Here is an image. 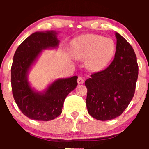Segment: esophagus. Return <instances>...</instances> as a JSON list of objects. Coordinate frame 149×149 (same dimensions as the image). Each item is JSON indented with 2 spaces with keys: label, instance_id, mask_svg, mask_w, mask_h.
<instances>
[{
  "label": "esophagus",
  "instance_id": "1",
  "mask_svg": "<svg viewBox=\"0 0 149 149\" xmlns=\"http://www.w3.org/2000/svg\"><path fill=\"white\" fill-rule=\"evenodd\" d=\"M85 82V80L83 79V77L81 76H79L78 78V84H83V83H84Z\"/></svg>",
  "mask_w": 149,
  "mask_h": 149
}]
</instances>
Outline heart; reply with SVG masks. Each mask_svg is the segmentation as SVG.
<instances>
[{"label": "heart", "mask_w": 149, "mask_h": 149, "mask_svg": "<svg viewBox=\"0 0 149 149\" xmlns=\"http://www.w3.org/2000/svg\"><path fill=\"white\" fill-rule=\"evenodd\" d=\"M71 52L74 58L85 59L86 68L92 72L102 71L111 61L116 45L109 38L95 34H83L73 39Z\"/></svg>", "instance_id": "heart-1"}]
</instances>
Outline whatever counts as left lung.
<instances>
[{"instance_id":"8db88e82","label":"left lung","mask_w":149,"mask_h":149,"mask_svg":"<svg viewBox=\"0 0 149 149\" xmlns=\"http://www.w3.org/2000/svg\"><path fill=\"white\" fill-rule=\"evenodd\" d=\"M116 51L111 64L87 79L86 106L90 116L99 120L118 117L130 103L138 78L136 57L130 44L116 32Z\"/></svg>"}]
</instances>
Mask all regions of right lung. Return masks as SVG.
<instances>
[{"label": "right lung", "instance_id": "add662e5", "mask_svg": "<svg viewBox=\"0 0 149 149\" xmlns=\"http://www.w3.org/2000/svg\"><path fill=\"white\" fill-rule=\"evenodd\" d=\"M57 35L54 31L35 32L20 44L14 54L11 67L13 97L22 113L30 119L49 121L58 117L66 96L78 85L76 76L59 78L39 92L29 82V70L42 51L59 46Z\"/></svg>", "mask_w": 149, "mask_h": 149}]
</instances>
